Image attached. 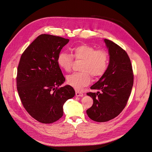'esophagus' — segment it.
<instances>
[{"label":"esophagus","mask_w":152,"mask_h":152,"mask_svg":"<svg viewBox=\"0 0 152 152\" xmlns=\"http://www.w3.org/2000/svg\"><path fill=\"white\" fill-rule=\"evenodd\" d=\"M76 96H81V97H82L83 96V94L82 92H79V91L76 90Z\"/></svg>","instance_id":"esophagus-1"}]
</instances>
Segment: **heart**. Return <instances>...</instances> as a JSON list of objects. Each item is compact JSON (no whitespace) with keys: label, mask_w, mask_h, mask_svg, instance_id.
I'll use <instances>...</instances> for the list:
<instances>
[{"label":"heart","mask_w":152,"mask_h":152,"mask_svg":"<svg viewBox=\"0 0 152 152\" xmlns=\"http://www.w3.org/2000/svg\"><path fill=\"white\" fill-rule=\"evenodd\" d=\"M72 54L61 52L57 58L59 66L66 72L70 71L73 57L81 60V72L74 73L67 76V83L77 90H80L91 82V76L99 78L105 72L108 66V54L102 50L96 49L88 44H83L72 48Z\"/></svg>","instance_id":"obj_1"}]
</instances>
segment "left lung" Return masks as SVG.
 Listing matches in <instances>:
<instances>
[{
	"mask_svg": "<svg viewBox=\"0 0 152 152\" xmlns=\"http://www.w3.org/2000/svg\"><path fill=\"white\" fill-rule=\"evenodd\" d=\"M108 50L110 61L105 73L93 85L89 92L92 106L86 110L88 117L96 122L108 121L118 116L125 108L133 85V73L130 59L121 47L111 40L104 39Z\"/></svg>",
	"mask_w": 152,
	"mask_h": 152,
	"instance_id": "1",
	"label": "left lung"
}]
</instances>
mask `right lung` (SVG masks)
Instances as JSON below:
<instances>
[{
	"label": "right lung",
	"mask_w": 152,
	"mask_h": 152,
	"mask_svg": "<svg viewBox=\"0 0 152 152\" xmlns=\"http://www.w3.org/2000/svg\"><path fill=\"white\" fill-rule=\"evenodd\" d=\"M69 41L41 34L26 48L19 61L16 86L20 101L29 114L44 124L58 120L63 115V105L75 95L71 86L60 88L65 78L57 58Z\"/></svg>",
	"instance_id": "right-lung-1"
}]
</instances>
